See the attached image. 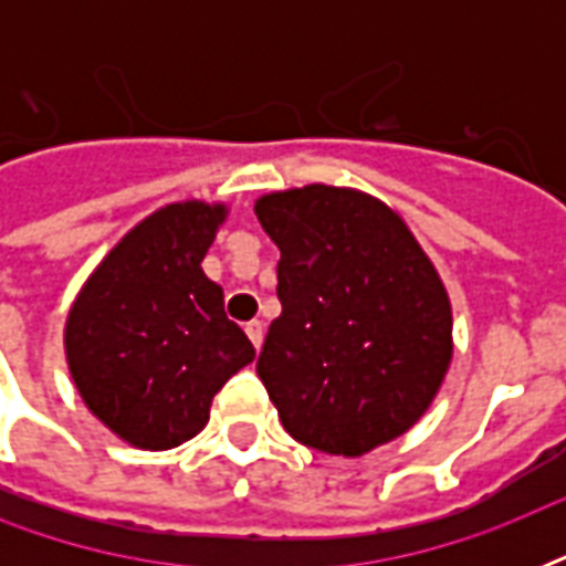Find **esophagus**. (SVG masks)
<instances>
[{
	"label": "esophagus",
	"mask_w": 566,
	"mask_h": 566,
	"mask_svg": "<svg viewBox=\"0 0 566 566\" xmlns=\"http://www.w3.org/2000/svg\"><path fill=\"white\" fill-rule=\"evenodd\" d=\"M247 335H249V340H252V346H255V349H261V344H264V323H261V319H249Z\"/></svg>",
	"instance_id": "34e87169"
}]
</instances>
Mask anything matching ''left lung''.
Wrapping results in <instances>:
<instances>
[{
  "instance_id": "left-lung-1",
  "label": "left lung",
  "mask_w": 566,
  "mask_h": 566,
  "mask_svg": "<svg viewBox=\"0 0 566 566\" xmlns=\"http://www.w3.org/2000/svg\"><path fill=\"white\" fill-rule=\"evenodd\" d=\"M282 252L258 376L293 440L358 458L405 434L452 361V305L411 229L355 188L261 196Z\"/></svg>"
}]
</instances>
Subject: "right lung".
Here are the masks:
<instances>
[{"label":"right lung","instance_id":"obj_1","mask_svg":"<svg viewBox=\"0 0 566 566\" xmlns=\"http://www.w3.org/2000/svg\"><path fill=\"white\" fill-rule=\"evenodd\" d=\"M229 208L172 202L140 220L87 275L66 314L64 353L93 417L137 449L196 438L217 390L255 349L202 273Z\"/></svg>","mask_w":566,"mask_h":566}]
</instances>
